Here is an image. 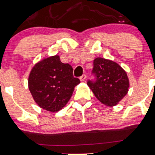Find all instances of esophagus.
Returning <instances> with one entry per match:
<instances>
[{
  "label": "esophagus",
  "instance_id": "34e87169",
  "mask_svg": "<svg viewBox=\"0 0 155 155\" xmlns=\"http://www.w3.org/2000/svg\"><path fill=\"white\" fill-rule=\"evenodd\" d=\"M85 79H86V75H85V74H83V75H82L81 77H80V80H81V81H82V82L85 81Z\"/></svg>",
  "mask_w": 155,
  "mask_h": 155
}]
</instances>
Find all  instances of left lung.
I'll use <instances>...</instances> for the list:
<instances>
[{"label": "left lung", "mask_w": 155, "mask_h": 155, "mask_svg": "<svg viewBox=\"0 0 155 155\" xmlns=\"http://www.w3.org/2000/svg\"><path fill=\"white\" fill-rule=\"evenodd\" d=\"M92 72L95 81H88L87 85L103 104L116 106L127 94L129 78L125 70L116 62L97 57L93 60Z\"/></svg>", "instance_id": "left-lung-1"}]
</instances>
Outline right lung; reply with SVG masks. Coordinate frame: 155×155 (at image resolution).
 <instances>
[{"instance_id": "1", "label": "right lung", "mask_w": 155, "mask_h": 155, "mask_svg": "<svg viewBox=\"0 0 155 155\" xmlns=\"http://www.w3.org/2000/svg\"><path fill=\"white\" fill-rule=\"evenodd\" d=\"M72 68L60 61L59 55L43 59L31 69L28 85L34 101L47 111L57 112L66 106L80 83Z\"/></svg>"}]
</instances>
